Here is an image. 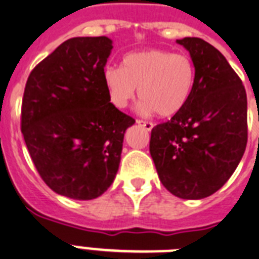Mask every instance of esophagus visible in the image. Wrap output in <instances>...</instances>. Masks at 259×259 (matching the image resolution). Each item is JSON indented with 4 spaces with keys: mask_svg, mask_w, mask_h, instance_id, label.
Returning a JSON list of instances; mask_svg holds the SVG:
<instances>
[{
    "mask_svg": "<svg viewBox=\"0 0 259 259\" xmlns=\"http://www.w3.org/2000/svg\"><path fill=\"white\" fill-rule=\"evenodd\" d=\"M137 123H138V125H142L145 129L149 130V132H150L153 127H154V125H153V123L149 122V121H142V119H137Z\"/></svg>",
    "mask_w": 259,
    "mask_h": 259,
    "instance_id": "esophagus-1",
    "label": "esophagus"
}]
</instances>
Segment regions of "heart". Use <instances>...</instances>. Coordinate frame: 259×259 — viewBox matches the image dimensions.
Returning <instances> with one entry per match:
<instances>
[{"mask_svg": "<svg viewBox=\"0 0 259 259\" xmlns=\"http://www.w3.org/2000/svg\"><path fill=\"white\" fill-rule=\"evenodd\" d=\"M104 83L115 108H126L138 88L141 110L171 117L182 110L190 98L195 68L186 54L162 49L141 50L126 54L122 68L105 69Z\"/></svg>", "mask_w": 259, "mask_h": 259, "instance_id": "1", "label": "heart"}]
</instances>
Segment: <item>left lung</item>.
I'll list each match as a JSON object with an SVG mask.
<instances>
[{"label": "left lung", "instance_id": "obj_1", "mask_svg": "<svg viewBox=\"0 0 259 259\" xmlns=\"http://www.w3.org/2000/svg\"><path fill=\"white\" fill-rule=\"evenodd\" d=\"M177 44L194 64V89L182 110L153 127L150 154L171 194L201 199L220 190L242 158L247 98L242 81L220 50L197 37Z\"/></svg>", "mask_w": 259, "mask_h": 259}]
</instances>
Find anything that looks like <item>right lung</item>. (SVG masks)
<instances>
[{"label":"right lung","instance_id":"add662e5","mask_svg":"<svg viewBox=\"0 0 259 259\" xmlns=\"http://www.w3.org/2000/svg\"><path fill=\"white\" fill-rule=\"evenodd\" d=\"M108 37L62 42L31 70L21 130L35 169L57 194L94 199L118 171L123 136L136 122L110 102L104 68Z\"/></svg>","mask_w":259,"mask_h":259}]
</instances>
